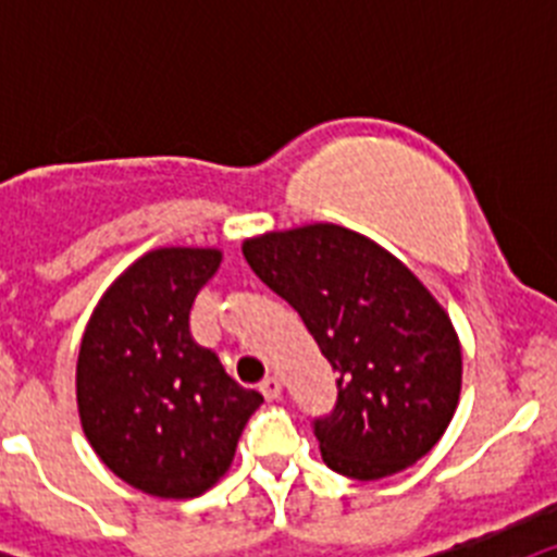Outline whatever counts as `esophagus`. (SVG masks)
Here are the masks:
<instances>
[{
  "label": "esophagus",
  "mask_w": 557,
  "mask_h": 557,
  "mask_svg": "<svg viewBox=\"0 0 557 557\" xmlns=\"http://www.w3.org/2000/svg\"><path fill=\"white\" fill-rule=\"evenodd\" d=\"M259 391H262V396L268 398V401H273V398L282 396V382L275 376H264L262 382H259Z\"/></svg>",
  "instance_id": "obj_1"
}]
</instances>
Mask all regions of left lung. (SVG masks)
<instances>
[{"label": "left lung", "mask_w": 557, "mask_h": 557, "mask_svg": "<svg viewBox=\"0 0 557 557\" xmlns=\"http://www.w3.org/2000/svg\"><path fill=\"white\" fill-rule=\"evenodd\" d=\"M243 253L337 371L334 410L312 421L329 469L368 482L421 460L462 382L460 339L430 289L373 239L332 223L253 236Z\"/></svg>", "instance_id": "1"}]
</instances>
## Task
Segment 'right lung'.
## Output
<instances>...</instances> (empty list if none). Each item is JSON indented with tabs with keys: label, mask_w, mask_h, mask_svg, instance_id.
Instances as JSON below:
<instances>
[{
	"label": "right lung",
	"mask_w": 557,
	"mask_h": 557,
	"mask_svg": "<svg viewBox=\"0 0 557 557\" xmlns=\"http://www.w3.org/2000/svg\"><path fill=\"white\" fill-rule=\"evenodd\" d=\"M218 248H159L108 287L77 357V410L113 474L161 499H191L231 469L262 393L236 385L189 332Z\"/></svg>",
	"instance_id": "1"
}]
</instances>
